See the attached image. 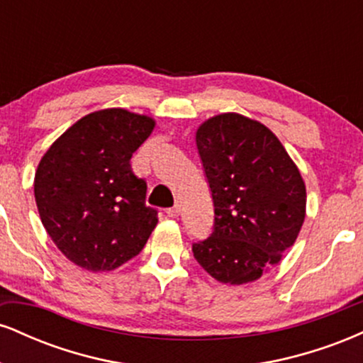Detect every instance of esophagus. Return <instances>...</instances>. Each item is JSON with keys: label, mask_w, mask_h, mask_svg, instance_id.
Returning a JSON list of instances; mask_svg holds the SVG:
<instances>
[{"label": "esophagus", "mask_w": 363, "mask_h": 363, "mask_svg": "<svg viewBox=\"0 0 363 363\" xmlns=\"http://www.w3.org/2000/svg\"><path fill=\"white\" fill-rule=\"evenodd\" d=\"M165 213H167V216H170V218H176V216L181 215V206L176 205L172 208H167V211H165Z\"/></svg>", "instance_id": "1"}]
</instances>
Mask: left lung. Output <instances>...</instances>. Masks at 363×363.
<instances>
[{"instance_id":"8db88e82","label":"left lung","mask_w":363,"mask_h":363,"mask_svg":"<svg viewBox=\"0 0 363 363\" xmlns=\"http://www.w3.org/2000/svg\"><path fill=\"white\" fill-rule=\"evenodd\" d=\"M215 206L196 261L228 285L256 281L281 261L306 218V184L280 140L259 121L227 112L196 131Z\"/></svg>"}]
</instances>
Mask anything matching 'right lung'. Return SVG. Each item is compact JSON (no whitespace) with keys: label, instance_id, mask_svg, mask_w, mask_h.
<instances>
[{"label":"right lung","instance_id":"obj_1","mask_svg":"<svg viewBox=\"0 0 363 363\" xmlns=\"http://www.w3.org/2000/svg\"><path fill=\"white\" fill-rule=\"evenodd\" d=\"M155 121L126 109L91 112L66 129L40 158L37 210L52 242L89 272H111L138 256L158 222L145 205L147 182L133 153Z\"/></svg>","mask_w":363,"mask_h":363}]
</instances>
